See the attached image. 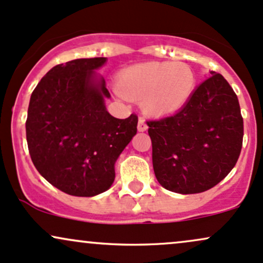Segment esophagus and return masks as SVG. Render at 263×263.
I'll return each instance as SVG.
<instances>
[{"label":"esophagus","mask_w":263,"mask_h":263,"mask_svg":"<svg viewBox=\"0 0 263 263\" xmlns=\"http://www.w3.org/2000/svg\"><path fill=\"white\" fill-rule=\"evenodd\" d=\"M137 128H138V131H140V132L146 131V129L148 128V126H147V123H146V121H144L143 117H140V119H138Z\"/></svg>","instance_id":"1"}]
</instances>
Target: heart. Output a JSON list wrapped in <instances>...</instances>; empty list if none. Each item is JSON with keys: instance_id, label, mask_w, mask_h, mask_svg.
Listing matches in <instances>:
<instances>
[{"instance_id": "heart-1", "label": "heart", "mask_w": 263, "mask_h": 263, "mask_svg": "<svg viewBox=\"0 0 263 263\" xmlns=\"http://www.w3.org/2000/svg\"><path fill=\"white\" fill-rule=\"evenodd\" d=\"M197 86L193 68L185 63L148 62L122 70L116 87L123 98L141 101L153 116H164L180 110Z\"/></svg>"}]
</instances>
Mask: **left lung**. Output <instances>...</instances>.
<instances>
[{
	"instance_id": "1",
	"label": "left lung",
	"mask_w": 263,
	"mask_h": 263,
	"mask_svg": "<svg viewBox=\"0 0 263 263\" xmlns=\"http://www.w3.org/2000/svg\"><path fill=\"white\" fill-rule=\"evenodd\" d=\"M147 125L157 180L180 194H197L215 186L235 167L242 148L238 99L215 71L179 111Z\"/></svg>"
}]
</instances>
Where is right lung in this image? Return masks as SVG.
Instances as JSON below:
<instances>
[{"label": "right lung", "mask_w": 263, "mask_h": 263, "mask_svg": "<svg viewBox=\"0 0 263 263\" xmlns=\"http://www.w3.org/2000/svg\"><path fill=\"white\" fill-rule=\"evenodd\" d=\"M106 58L55 65L33 90L26 121L32 162L52 185L74 197H93L115 179V162L137 134L138 117L111 116L110 98L95 69Z\"/></svg>", "instance_id": "obj_1"}]
</instances>
